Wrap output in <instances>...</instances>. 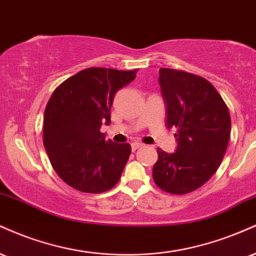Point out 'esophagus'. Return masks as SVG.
Returning a JSON list of instances; mask_svg holds the SVG:
<instances>
[{"instance_id": "1", "label": "esophagus", "mask_w": 256, "mask_h": 256, "mask_svg": "<svg viewBox=\"0 0 256 256\" xmlns=\"http://www.w3.org/2000/svg\"><path fill=\"white\" fill-rule=\"evenodd\" d=\"M144 144L143 143H140V142H134V143H132L131 144V148H132V150H137V149H140V148H142Z\"/></svg>"}]
</instances>
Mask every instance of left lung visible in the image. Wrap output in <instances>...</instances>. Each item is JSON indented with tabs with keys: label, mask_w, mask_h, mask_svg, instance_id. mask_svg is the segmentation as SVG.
Listing matches in <instances>:
<instances>
[{
	"label": "left lung",
	"mask_w": 256,
	"mask_h": 256,
	"mask_svg": "<svg viewBox=\"0 0 256 256\" xmlns=\"http://www.w3.org/2000/svg\"><path fill=\"white\" fill-rule=\"evenodd\" d=\"M167 104V128H176V152L158 149L152 178L164 192L186 194L210 180L229 143L232 120L226 104L208 80L182 70L160 69Z\"/></svg>",
	"instance_id": "1"
}]
</instances>
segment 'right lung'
<instances>
[{
	"label": "right lung",
	"mask_w": 256,
	"mask_h": 256,
	"mask_svg": "<svg viewBox=\"0 0 256 256\" xmlns=\"http://www.w3.org/2000/svg\"><path fill=\"white\" fill-rule=\"evenodd\" d=\"M122 72L88 68L54 89L46 104L42 142L52 168L72 188L102 193L118 184L131 154L128 143L104 138L114 94L136 78Z\"/></svg>",
	"instance_id": "add662e5"
}]
</instances>
